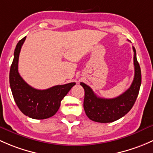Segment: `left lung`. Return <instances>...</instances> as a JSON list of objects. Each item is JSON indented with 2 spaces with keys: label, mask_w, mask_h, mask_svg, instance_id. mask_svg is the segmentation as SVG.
<instances>
[{
  "label": "left lung",
  "mask_w": 153,
  "mask_h": 153,
  "mask_svg": "<svg viewBox=\"0 0 153 153\" xmlns=\"http://www.w3.org/2000/svg\"><path fill=\"white\" fill-rule=\"evenodd\" d=\"M135 75L130 87L119 97L113 99L98 97L89 86L81 82L85 90L84 110L91 120L100 123L113 122L123 117L133 108L138 97L141 83V68L137 61L136 52L133 47Z\"/></svg>",
  "instance_id": "left-lung-1"
}]
</instances>
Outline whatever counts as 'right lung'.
Masks as SVG:
<instances>
[{"label":"right lung","instance_id":"1","mask_svg":"<svg viewBox=\"0 0 153 153\" xmlns=\"http://www.w3.org/2000/svg\"><path fill=\"white\" fill-rule=\"evenodd\" d=\"M26 37L18 42L15 49L9 72L10 88L15 103L23 114L34 119H48L57 112L61 101L76 83L55 85L45 90L35 89L28 85L18 72L19 54Z\"/></svg>","mask_w":153,"mask_h":153}]
</instances>
